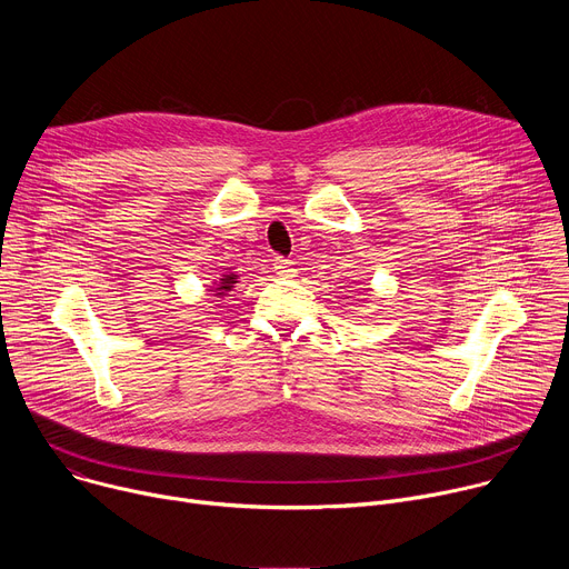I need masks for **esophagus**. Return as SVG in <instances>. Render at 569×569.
<instances>
[{"mask_svg":"<svg viewBox=\"0 0 569 569\" xmlns=\"http://www.w3.org/2000/svg\"><path fill=\"white\" fill-rule=\"evenodd\" d=\"M272 266H274V272L279 277H295V268H292V263L288 259H274Z\"/></svg>","mask_w":569,"mask_h":569,"instance_id":"obj_1","label":"esophagus"}]
</instances>
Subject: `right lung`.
<instances>
[{"instance_id":"1","label":"right lung","mask_w":569,"mask_h":569,"mask_svg":"<svg viewBox=\"0 0 569 569\" xmlns=\"http://www.w3.org/2000/svg\"><path fill=\"white\" fill-rule=\"evenodd\" d=\"M236 283H238V274H233V272H224V274H220V279H218V281H213L211 290L216 292V297H227V292H229Z\"/></svg>"}]
</instances>
